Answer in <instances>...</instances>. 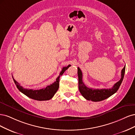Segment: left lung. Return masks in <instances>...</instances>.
I'll use <instances>...</instances> for the list:
<instances>
[{
  "label": "left lung",
  "mask_w": 135,
  "mask_h": 135,
  "mask_svg": "<svg viewBox=\"0 0 135 135\" xmlns=\"http://www.w3.org/2000/svg\"><path fill=\"white\" fill-rule=\"evenodd\" d=\"M126 66L121 71V78L119 81L114 85L111 89H96L89 88L82 81V73L79 67L78 69V77H79V88L81 95L88 100L93 102H100L105 100L115 93L120 87L122 82L123 81Z\"/></svg>",
  "instance_id": "obj_1"
}]
</instances>
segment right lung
<instances>
[{"label":"right lung","mask_w":135,"mask_h":135,"mask_svg":"<svg viewBox=\"0 0 135 135\" xmlns=\"http://www.w3.org/2000/svg\"><path fill=\"white\" fill-rule=\"evenodd\" d=\"M71 66V65H68L67 67H64L62 68L61 72L59 73V76L56 79V81L51 84L50 85L47 86L46 88L44 89H41L40 90H32L25 89L22 86H21L18 82H17L14 78L13 79L18 89L22 93H23L25 95H26L28 98L36 100L38 101H44V100H49L54 97L55 94L58 90L59 88V82L60 76H62L63 73L66 71L67 69Z\"/></svg>","instance_id":"1"}]
</instances>
